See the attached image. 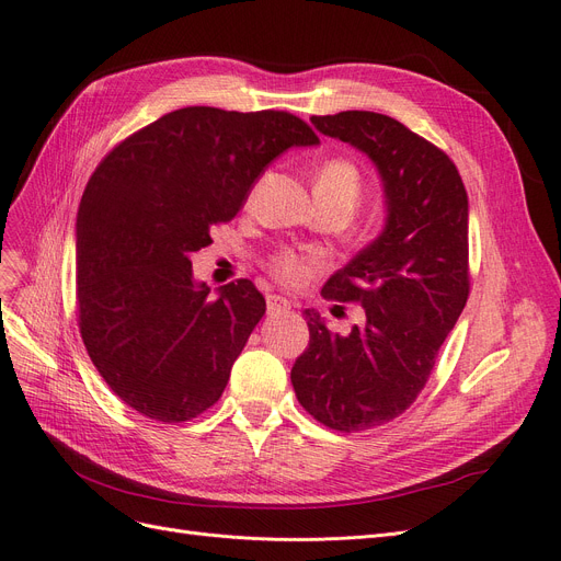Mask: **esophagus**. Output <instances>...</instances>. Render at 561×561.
Segmentation results:
<instances>
[{
	"mask_svg": "<svg viewBox=\"0 0 561 561\" xmlns=\"http://www.w3.org/2000/svg\"><path fill=\"white\" fill-rule=\"evenodd\" d=\"M289 308V301L285 299V297H278V295H272V297H266V312L268 316H278V312H287Z\"/></svg>",
	"mask_w": 561,
	"mask_h": 561,
	"instance_id": "obj_1",
	"label": "esophagus"
}]
</instances>
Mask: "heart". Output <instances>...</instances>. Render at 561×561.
<instances>
[{"instance_id":"1","label":"heart","mask_w":561,"mask_h":561,"mask_svg":"<svg viewBox=\"0 0 561 561\" xmlns=\"http://www.w3.org/2000/svg\"><path fill=\"white\" fill-rule=\"evenodd\" d=\"M322 188H329L339 195H345L352 205H356L358 195H362V174H358L356 165L345 159H333L322 165L318 172V184ZM272 274L287 283V285H301L310 272H312V257L295 253V251H280L268 262Z\"/></svg>"}]
</instances>
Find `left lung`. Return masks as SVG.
<instances>
[{
	"label": "left lung",
	"instance_id": "left-lung-1",
	"mask_svg": "<svg viewBox=\"0 0 561 561\" xmlns=\"http://www.w3.org/2000/svg\"><path fill=\"white\" fill-rule=\"evenodd\" d=\"M310 122L364 151L387 197L382 234L322 287L324 299L362 304L366 324L339 335L306 310L310 341L289 373L312 419L356 433L412 405L467 304V191L449 156L387 115L347 110Z\"/></svg>",
	"mask_w": 561,
	"mask_h": 561
}]
</instances>
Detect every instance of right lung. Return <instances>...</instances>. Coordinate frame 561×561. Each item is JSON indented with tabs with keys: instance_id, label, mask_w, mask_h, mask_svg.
<instances>
[{
	"instance_id": "right-lung-1",
	"label": "right lung",
	"mask_w": 561,
	"mask_h": 561,
	"mask_svg": "<svg viewBox=\"0 0 561 561\" xmlns=\"http://www.w3.org/2000/svg\"><path fill=\"white\" fill-rule=\"evenodd\" d=\"M312 145L316 130L283 110L193 105L133 133L89 176L76 222L78 324L128 408L182 423L226 391L266 304L249 278L211 299L188 255L237 216L276 156Z\"/></svg>"
}]
</instances>
